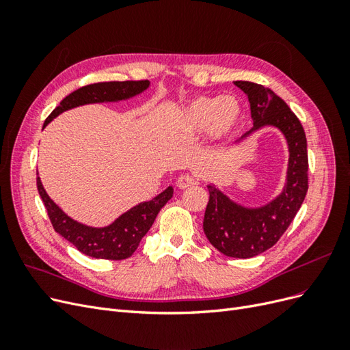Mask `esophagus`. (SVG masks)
<instances>
[{"instance_id":"34e87169","label":"esophagus","mask_w":350,"mask_h":350,"mask_svg":"<svg viewBox=\"0 0 350 350\" xmlns=\"http://www.w3.org/2000/svg\"><path fill=\"white\" fill-rule=\"evenodd\" d=\"M196 184V178L191 176V175H181L178 179H176V187L181 188V189H185V188H189L191 185Z\"/></svg>"}]
</instances>
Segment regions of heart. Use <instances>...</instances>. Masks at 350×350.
I'll return each instance as SVG.
<instances>
[{
    "mask_svg": "<svg viewBox=\"0 0 350 350\" xmlns=\"http://www.w3.org/2000/svg\"><path fill=\"white\" fill-rule=\"evenodd\" d=\"M242 113V105L234 96H200L179 109L175 125L184 134H207L219 142L235 131Z\"/></svg>",
    "mask_w": 350,
    "mask_h": 350,
    "instance_id": "b5f03b06",
    "label": "heart"
}]
</instances>
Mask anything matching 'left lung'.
Returning a JSON list of instances; mask_svg holds the SVG:
<instances>
[{"label":"left lung","mask_w":350,"mask_h":350,"mask_svg":"<svg viewBox=\"0 0 350 350\" xmlns=\"http://www.w3.org/2000/svg\"><path fill=\"white\" fill-rule=\"evenodd\" d=\"M248 96L252 129L241 143L256 131L273 126L288 143L289 161L286 183L279 196L258 207H247L230 200L215 184H208V203L203 229L217 251L234 258H251L267 251L289 228L308 191V152L299 120L269 88L252 81H234Z\"/></svg>","instance_id":"left-lung-1"}]
</instances>
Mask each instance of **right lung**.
Wrapping results in <instances>:
<instances>
[{
    "label": "right lung",
    "instance_id": "add662e5",
    "mask_svg": "<svg viewBox=\"0 0 350 350\" xmlns=\"http://www.w3.org/2000/svg\"><path fill=\"white\" fill-rule=\"evenodd\" d=\"M149 80L140 81H105L80 88L61 100L44 122L45 126L64 111L88 103L120 102L137 96L149 89ZM39 196L46 207L48 216L55 232L71 242L80 252L93 258L125 260L133 256L142 238L149 232L161 208L174 196V188L167 187L150 201H143L116 217L111 225L93 228L71 219L46 194L40 178H36Z\"/></svg>",
    "mask_w": 350,
    "mask_h": 350
}]
</instances>
